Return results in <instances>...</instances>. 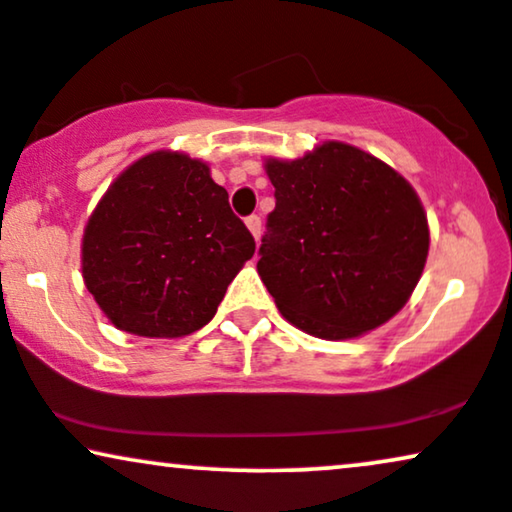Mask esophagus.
I'll list each match as a JSON object with an SVG mask.
<instances>
[{"label":"esophagus","mask_w":512,"mask_h":512,"mask_svg":"<svg viewBox=\"0 0 512 512\" xmlns=\"http://www.w3.org/2000/svg\"><path fill=\"white\" fill-rule=\"evenodd\" d=\"M245 226H248L252 236H255V238H260V234H262V219H260V217H257V215H250V217H245Z\"/></svg>","instance_id":"obj_1"}]
</instances>
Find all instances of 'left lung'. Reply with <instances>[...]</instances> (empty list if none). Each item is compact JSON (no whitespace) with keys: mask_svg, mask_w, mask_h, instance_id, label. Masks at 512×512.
Wrapping results in <instances>:
<instances>
[{"mask_svg":"<svg viewBox=\"0 0 512 512\" xmlns=\"http://www.w3.org/2000/svg\"><path fill=\"white\" fill-rule=\"evenodd\" d=\"M276 208L260 245L264 286L304 333L357 338L404 307L423 274L428 219L409 181L359 148L326 141L267 160Z\"/></svg>","mask_w":512,"mask_h":512,"instance_id":"left-lung-1","label":"left lung"}]
</instances>
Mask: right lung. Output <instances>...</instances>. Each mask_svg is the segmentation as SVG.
Wrapping results in <instances>:
<instances>
[{"mask_svg": "<svg viewBox=\"0 0 512 512\" xmlns=\"http://www.w3.org/2000/svg\"><path fill=\"white\" fill-rule=\"evenodd\" d=\"M255 238L208 165L158 151L129 165L89 217L82 276L120 331L179 338L215 316Z\"/></svg>", "mask_w": 512, "mask_h": 512, "instance_id": "right-lung-1", "label": "right lung"}]
</instances>
